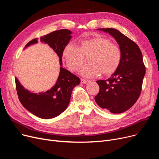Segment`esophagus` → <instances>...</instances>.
Wrapping results in <instances>:
<instances>
[{
	"instance_id": "1",
	"label": "esophagus",
	"mask_w": 159,
	"mask_h": 159,
	"mask_svg": "<svg viewBox=\"0 0 159 159\" xmlns=\"http://www.w3.org/2000/svg\"><path fill=\"white\" fill-rule=\"evenodd\" d=\"M80 82H81V84H88V83L89 82V80H86V79H81Z\"/></svg>"
}]
</instances>
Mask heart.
Wrapping results in <instances>:
<instances>
[{
    "label": "heart",
    "mask_w": 159,
    "mask_h": 159,
    "mask_svg": "<svg viewBox=\"0 0 159 159\" xmlns=\"http://www.w3.org/2000/svg\"><path fill=\"white\" fill-rule=\"evenodd\" d=\"M88 58V64L82 66L80 73L86 77H94L101 75L113 74L120 64L122 52L120 48L102 37H95L82 40L79 47L74 43L67 44L62 52L66 66L71 71H77Z\"/></svg>",
    "instance_id": "obj_1"
}]
</instances>
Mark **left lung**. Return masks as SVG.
I'll list each match as a JSON object with an SVG mask.
<instances>
[{
    "label": "left lung",
    "mask_w": 159,
    "mask_h": 159,
    "mask_svg": "<svg viewBox=\"0 0 159 159\" xmlns=\"http://www.w3.org/2000/svg\"><path fill=\"white\" fill-rule=\"evenodd\" d=\"M98 30L108 32L116 40L122 52V60L110 78L97 81L100 90L95 101L102 109L121 113L134 105L140 95L146 73L143 54L135 42L119 30Z\"/></svg>",
    "instance_id": "8db88e82"
}]
</instances>
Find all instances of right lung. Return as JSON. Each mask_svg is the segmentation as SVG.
I'll list each match as a JSON object with an SVG mask.
<instances>
[{
    "mask_svg": "<svg viewBox=\"0 0 159 159\" xmlns=\"http://www.w3.org/2000/svg\"><path fill=\"white\" fill-rule=\"evenodd\" d=\"M71 31L63 29L40 37V41L48 44L59 57L61 66L62 65L63 49L71 39ZM37 42V39H33L26 47ZM80 82V79L78 77L62 67H61L55 85L44 93H31L25 89L15 79L16 89L22 105L33 115L44 119L54 118L66 110L70 101L72 90Z\"/></svg>",
    "mask_w": 159,
    "mask_h": 159,
    "instance_id": "add662e5",
    "label": "right lung"
}]
</instances>
